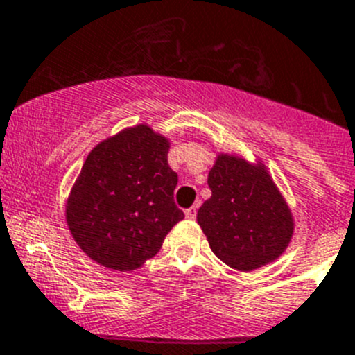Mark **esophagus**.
I'll return each mask as SVG.
<instances>
[{"label": "esophagus", "instance_id": "esophagus-1", "mask_svg": "<svg viewBox=\"0 0 355 355\" xmlns=\"http://www.w3.org/2000/svg\"><path fill=\"white\" fill-rule=\"evenodd\" d=\"M196 214H198V205H194V207H191L185 210V217L191 218V220H193V218H196Z\"/></svg>", "mask_w": 355, "mask_h": 355}]
</instances>
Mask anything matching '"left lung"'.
<instances>
[{"label":"left lung","mask_w":355,"mask_h":355,"mask_svg":"<svg viewBox=\"0 0 355 355\" xmlns=\"http://www.w3.org/2000/svg\"><path fill=\"white\" fill-rule=\"evenodd\" d=\"M210 200L198 210L211 252L238 271H252L282 256L294 218L263 162L218 154L208 173Z\"/></svg>","instance_id":"obj_1"}]
</instances>
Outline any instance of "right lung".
<instances>
[{
	"mask_svg": "<svg viewBox=\"0 0 355 355\" xmlns=\"http://www.w3.org/2000/svg\"><path fill=\"white\" fill-rule=\"evenodd\" d=\"M168 150V138L138 124L89 152L66 203V223L92 261L115 271L137 270L184 218L173 201L178 175Z\"/></svg>",
	"mask_w": 355,
	"mask_h": 355,
	"instance_id": "1",
	"label": "right lung"
}]
</instances>
